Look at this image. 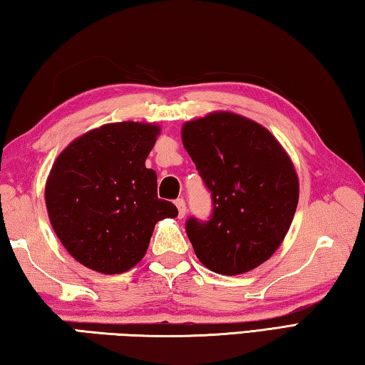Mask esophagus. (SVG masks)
<instances>
[{
    "label": "esophagus",
    "mask_w": 365,
    "mask_h": 365,
    "mask_svg": "<svg viewBox=\"0 0 365 365\" xmlns=\"http://www.w3.org/2000/svg\"><path fill=\"white\" fill-rule=\"evenodd\" d=\"M175 206L178 209V217L183 219L185 214H187V205H185V201L182 200V197H178V200L175 201Z\"/></svg>",
    "instance_id": "esophagus-1"
}]
</instances>
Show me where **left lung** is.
<instances>
[{"mask_svg":"<svg viewBox=\"0 0 365 365\" xmlns=\"http://www.w3.org/2000/svg\"><path fill=\"white\" fill-rule=\"evenodd\" d=\"M182 143L214 205L207 222H187L195 255L222 275L259 267L285 240L298 206L292 158L261 123L228 110L185 122Z\"/></svg>","mask_w":365,"mask_h":365,"instance_id":"obj_1","label":"left lung"}]
</instances>
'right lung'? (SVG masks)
<instances>
[{"instance_id":"add662e5","label":"right lung","mask_w":365,"mask_h":365,"mask_svg":"<svg viewBox=\"0 0 365 365\" xmlns=\"http://www.w3.org/2000/svg\"><path fill=\"white\" fill-rule=\"evenodd\" d=\"M160 127L113 122L71 141L45 185L49 222L69 255L100 274H122L146 255L154 225L177 217L158 197V175L148 154Z\"/></svg>"}]
</instances>
